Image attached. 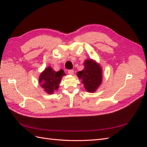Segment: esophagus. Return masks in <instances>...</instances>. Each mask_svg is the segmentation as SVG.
I'll list each match as a JSON object with an SVG mask.
<instances>
[{
  "instance_id": "esophagus-1",
  "label": "esophagus",
  "mask_w": 147,
  "mask_h": 147,
  "mask_svg": "<svg viewBox=\"0 0 147 147\" xmlns=\"http://www.w3.org/2000/svg\"><path fill=\"white\" fill-rule=\"evenodd\" d=\"M67 73L69 74H70V75H73L74 74V71L73 69H71V70H68Z\"/></svg>"
}]
</instances>
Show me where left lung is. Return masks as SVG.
Wrapping results in <instances>:
<instances>
[{"instance_id":"left-lung-1","label":"left lung","mask_w":147,"mask_h":147,"mask_svg":"<svg viewBox=\"0 0 147 147\" xmlns=\"http://www.w3.org/2000/svg\"><path fill=\"white\" fill-rule=\"evenodd\" d=\"M84 69L77 73L82 83L88 92L93 93L98 89L102 82V69L98 63L92 59L84 62Z\"/></svg>"}]
</instances>
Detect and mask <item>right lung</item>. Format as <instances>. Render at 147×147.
Segmentation results:
<instances>
[{"label":"right lung","instance_id":"obj_1","mask_svg":"<svg viewBox=\"0 0 147 147\" xmlns=\"http://www.w3.org/2000/svg\"><path fill=\"white\" fill-rule=\"evenodd\" d=\"M65 75L62 69L55 71L51 66H49L40 74L38 83L43 91L51 95L54 93L55 90L58 89L62 78Z\"/></svg>","mask_w":147,"mask_h":147}]
</instances>
